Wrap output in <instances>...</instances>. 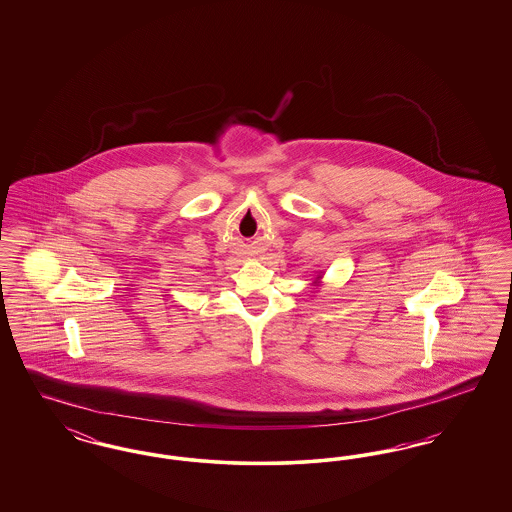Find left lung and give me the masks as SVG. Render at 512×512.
Segmentation results:
<instances>
[{"label":"left lung","instance_id":"1","mask_svg":"<svg viewBox=\"0 0 512 512\" xmlns=\"http://www.w3.org/2000/svg\"><path fill=\"white\" fill-rule=\"evenodd\" d=\"M318 280H320V276H317V280H315V284H318Z\"/></svg>","mask_w":512,"mask_h":512}]
</instances>
